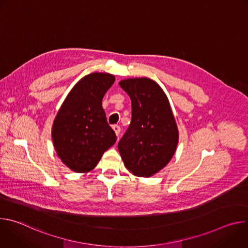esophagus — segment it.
<instances>
[{
    "mask_svg": "<svg viewBox=\"0 0 248 248\" xmlns=\"http://www.w3.org/2000/svg\"><path fill=\"white\" fill-rule=\"evenodd\" d=\"M113 129H114L116 135L119 136V135H120V132H121V127H120V125H117V124L113 125Z\"/></svg>",
    "mask_w": 248,
    "mask_h": 248,
    "instance_id": "esophagus-1",
    "label": "esophagus"
}]
</instances>
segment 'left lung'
I'll list each match as a JSON object with an SVG mask.
<instances>
[{"instance_id":"left-lung-1","label":"left lung","mask_w":248,"mask_h":248,"mask_svg":"<svg viewBox=\"0 0 248 248\" xmlns=\"http://www.w3.org/2000/svg\"><path fill=\"white\" fill-rule=\"evenodd\" d=\"M131 100V123L118 144L125 168L136 176L149 178L171 160L179 143L169 99L160 85L147 78L119 82Z\"/></svg>"}]
</instances>
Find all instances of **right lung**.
Segmentation results:
<instances>
[{"instance_id": "obj_1", "label": "right lung", "mask_w": 248, "mask_h": 248, "mask_svg": "<svg viewBox=\"0 0 248 248\" xmlns=\"http://www.w3.org/2000/svg\"><path fill=\"white\" fill-rule=\"evenodd\" d=\"M107 73H92L69 91L54 120L52 140L61 161L76 172L92 170L116 142L102 100L115 82Z\"/></svg>"}]
</instances>
